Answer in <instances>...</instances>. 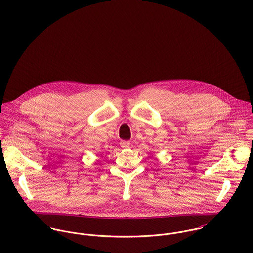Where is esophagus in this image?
<instances>
[{"label": "esophagus", "mask_w": 253, "mask_h": 253, "mask_svg": "<svg viewBox=\"0 0 253 253\" xmlns=\"http://www.w3.org/2000/svg\"><path fill=\"white\" fill-rule=\"evenodd\" d=\"M121 147H123V148H128L129 147V141H125V140H123V141H121Z\"/></svg>", "instance_id": "34e87169"}]
</instances>
